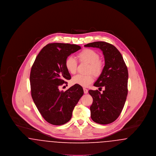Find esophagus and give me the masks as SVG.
<instances>
[{
  "instance_id": "1",
  "label": "esophagus",
  "mask_w": 156,
  "mask_h": 156,
  "mask_svg": "<svg viewBox=\"0 0 156 156\" xmlns=\"http://www.w3.org/2000/svg\"><path fill=\"white\" fill-rule=\"evenodd\" d=\"M83 92H84V94H88V90L87 89H86V88H83Z\"/></svg>"
}]
</instances>
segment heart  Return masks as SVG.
<instances>
[{"mask_svg": "<svg viewBox=\"0 0 156 156\" xmlns=\"http://www.w3.org/2000/svg\"><path fill=\"white\" fill-rule=\"evenodd\" d=\"M77 58L80 62L89 64L88 73H92L95 76H98L103 71L104 63L100 59L99 54L95 51L85 48L77 54ZM77 61L73 57H68L65 61V66L67 71L74 74L77 69ZM94 81L93 76L91 74L83 75L77 74L72 78V83L83 87H87Z\"/></svg>", "mask_w": 156, "mask_h": 156, "instance_id": "heart-1", "label": "heart"}]
</instances>
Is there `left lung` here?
<instances>
[{
	"label": "left lung",
	"instance_id": "8db88e82",
	"mask_svg": "<svg viewBox=\"0 0 156 156\" xmlns=\"http://www.w3.org/2000/svg\"><path fill=\"white\" fill-rule=\"evenodd\" d=\"M85 47L101 49L104 55L105 66L94 85L105 87L103 93L89 90L93 98L90 107V117L97 123L107 125L113 122L120 115L127 95L128 71L123 57L113 45L104 41H96Z\"/></svg>",
	"mask_w": 156,
	"mask_h": 156
}]
</instances>
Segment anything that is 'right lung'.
I'll use <instances>...</instances> for the list:
<instances>
[{"instance_id":"obj_1","label":"right lung","mask_w":156,"mask_h":156,"mask_svg":"<svg viewBox=\"0 0 156 156\" xmlns=\"http://www.w3.org/2000/svg\"><path fill=\"white\" fill-rule=\"evenodd\" d=\"M80 45L50 43L39 52L31 67L30 82L33 100L43 118L53 125H62L72 117L75 105L83 94L81 86L74 85L66 91L60 86L71 78L65 61Z\"/></svg>"}]
</instances>
